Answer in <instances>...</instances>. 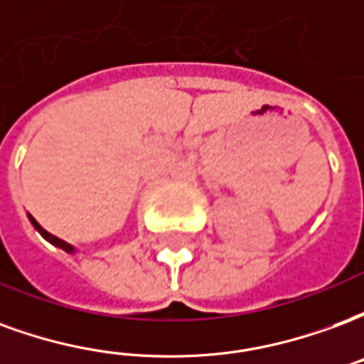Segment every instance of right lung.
Wrapping results in <instances>:
<instances>
[{"label":"right lung","mask_w":364,"mask_h":364,"mask_svg":"<svg viewBox=\"0 0 364 364\" xmlns=\"http://www.w3.org/2000/svg\"><path fill=\"white\" fill-rule=\"evenodd\" d=\"M28 220H31V224L35 226L36 232H38V234H41V236H43L44 240H48V242H50L52 245H56V247H60V250H64V252H68V253H74V252H75L74 245L66 244L64 240H60V237L52 236L50 232H46V230H44L43 226H41V224H38V222H36L35 218H33V216H31V214H28Z\"/></svg>","instance_id":"1"}]
</instances>
